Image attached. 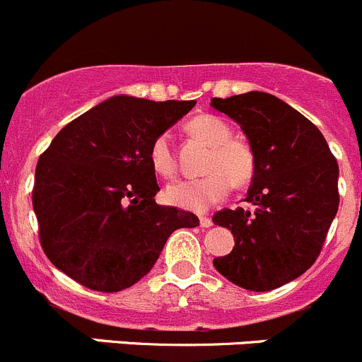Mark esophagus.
<instances>
[{"label": "esophagus", "mask_w": 362, "mask_h": 362, "mask_svg": "<svg viewBox=\"0 0 362 362\" xmlns=\"http://www.w3.org/2000/svg\"><path fill=\"white\" fill-rule=\"evenodd\" d=\"M199 221H200V227H204V228H207V227H211V225H213L211 218H207V216H200Z\"/></svg>", "instance_id": "esophagus-1"}]
</instances>
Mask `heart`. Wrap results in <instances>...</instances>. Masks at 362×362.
<instances>
[{"mask_svg":"<svg viewBox=\"0 0 362 362\" xmlns=\"http://www.w3.org/2000/svg\"><path fill=\"white\" fill-rule=\"evenodd\" d=\"M186 128L193 137L211 146L206 165V173L209 174L200 180L173 182L165 188V199L181 209L202 213L209 206L223 200L232 189V185L245 186L253 180L257 156L248 142L232 137L230 127L213 114L192 117ZM149 162L160 176L173 177L176 174V156L169 134H160L151 142Z\"/></svg>","mask_w":362,"mask_h":362,"instance_id":"heart-1","label":"heart"}]
</instances>
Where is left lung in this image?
<instances>
[{"label": "left lung", "instance_id": "8db88e82", "mask_svg": "<svg viewBox=\"0 0 362 362\" xmlns=\"http://www.w3.org/2000/svg\"><path fill=\"white\" fill-rule=\"evenodd\" d=\"M211 105L241 124L257 156L250 207L214 213L213 223L227 227L235 246L213 264L246 291H273L320 255L338 213V162L320 130L269 93L213 98Z\"/></svg>", "mask_w": 362, "mask_h": 362}]
</instances>
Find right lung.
Here are the masks:
<instances>
[{
  "instance_id": "obj_1",
  "label": "right lung",
  "mask_w": 362,
  "mask_h": 362,
  "mask_svg": "<svg viewBox=\"0 0 362 362\" xmlns=\"http://www.w3.org/2000/svg\"><path fill=\"white\" fill-rule=\"evenodd\" d=\"M195 102L112 96L75 117L35 169L33 209L47 259L77 284L117 292L137 284L189 211L160 206L151 142Z\"/></svg>"
}]
</instances>
